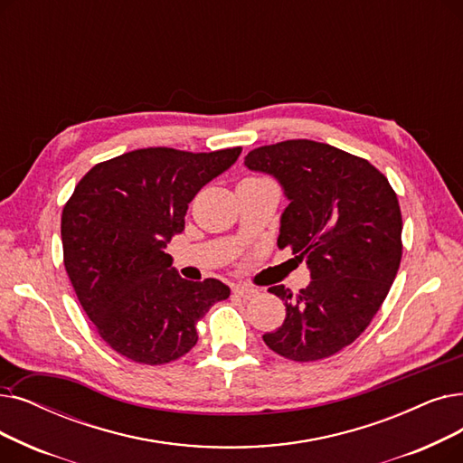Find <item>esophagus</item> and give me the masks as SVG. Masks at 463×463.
Listing matches in <instances>:
<instances>
[{
    "label": "esophagus",
    "instance_id": "esophagus-1",
    "mask_svg": "<svg viewBox=\"0 0 463 463\" xmlns=\"http://www.w3.org/2000/svg\"><path fill=\"white\" fill-rule=\"evenodd\" d=\"M232 293L240 298H251V297L259 295V291L255 288H250V286H234Z\"/></svg>",
    "mask_w": 463,
    "mask_h": 463
}]
</instances>
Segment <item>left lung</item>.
I'll return each instance as SVG.
<instances>
[{
  "mask_svg": "<svg viewBox=\"0 0 463 463\" xmlns=\"http://www.w3.org/2000/svg\"><path fill=\"white\" fill-rule=\"evenodd\" d=\"M250 170L274 175L289 200L278 248L307 260L312 281L286 303L265 345L291 361L326 359L367 329L393 284L403 219L388 177L369 160L312 139H288L246 155Z\"/></svg>",
  "mask_w": 463,
  "mask_h": 463,
  "instance_id": "obj_1",
  "label": "left lung"
}]
</instances>
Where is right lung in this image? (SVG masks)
<instances>
[{"label":"right lung","mask_w":463,"mask_h":463,"mask_svg":"<svg viewBox=\"0 0 463 463\" xmlns=\"http://www.w3.org/2000/svg\"><path fill=\"white\" fill-rule=\"evenodd\" d=\"M242 147L136 149L92 166L62 210L64 267L98 335L136 364L163 365L198 340L196 321L231 295L223 281L184 279L165 251L194 194Z\"/></svg>","instance_id":"add662e5"}]
</instances>
